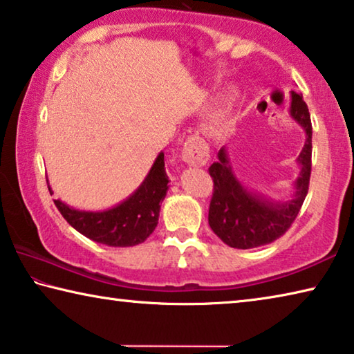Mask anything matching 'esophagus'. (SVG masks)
Segmentation results:
<instances>
[{
	"mask_svg": "<svg viewBox=\"0 0 354 354\" xmlns=\"http://www.w3.org/2000/svg\"><path fill=\"white\" fill-rule=\"evenodd\" d=\"M209 159V148L200 136H190L183 147V160L189 165L203 167Z\"/></svg>",
	"mask_w": 354,
	"mask_h": 354,
	"instance_id": "1",
	"label": "esophagus"
}]
</instances>
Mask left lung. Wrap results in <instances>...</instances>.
I'll use <instances>...</instances> for the list:
<instances>
[{"label":"left lung","instance_id":"obj_1","mask_svg":"<svg viewBox=\"0 0 354 354\" xmlns=\"http://www.w3.org/2000/svg\"><path fill=\"white\" fill-rule=\"evenodd\" d=\"M290 115L306 131V143L298 156L301 171L292 200L272 203L248 192L232 173L225 148H220L218 160L209 167L214 181L209 226L231 248L248 250L274 242L292 226L306 198L313 167V124L308 106L297 92H292Z\"/></svg>","mask_w":354,"mask_h":354}]
</instances>
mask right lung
<instances>
[{"instance_id":"1","label":"right lung","mask_w":354,"mask_h":354,"mask_svg":"<svg viewBox=\"0 0 354 354\" xmlns=\"http://www.w3.org/2000/svg\"><path fill=\"white\" fill-rule=\"evenodd\" d=\"M164 153L156 158L151 170L128 200L103 212L76 211L55 200L62 217L82 236L107 247H134L145 242L158 226L160 203L169 190ZM51 194V189L48 187Z\"/></svg>"}]
</instances>
